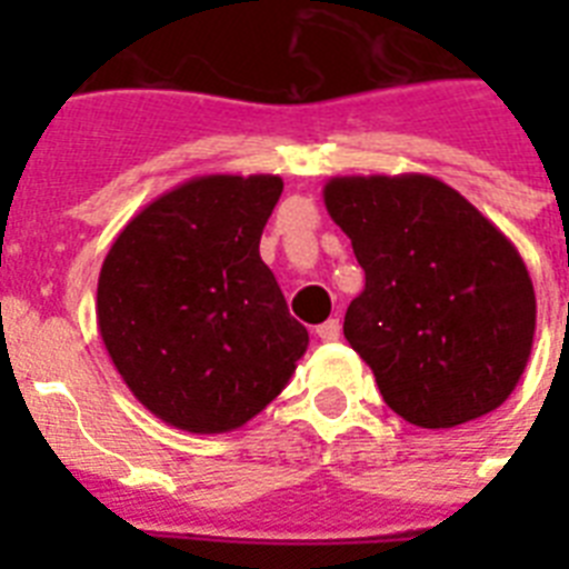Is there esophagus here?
<instances>
[{"label": "esophagus", "mask_w": 569, "mask_h": 569, "mask_svg": "<svg viewBox=\"0 0 569 569\" xmlns=\"http://www.w3.org/2000/svg\"><path fill=\"white\" fill-rule=\"evenodd\" d=\"M316 333H319V339H325V342H337V339H339V319H328L325 325H319V328H316Z\"/></svg>", "instance_id": "34e87169"}]
</instances>
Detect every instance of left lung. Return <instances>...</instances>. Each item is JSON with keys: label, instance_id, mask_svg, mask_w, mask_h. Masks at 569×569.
<instances>
[{"label": "left lung", "instance_id": "obj_1", "mask_svg": "<svg viewBox=\"0 0 569 569\" xmlns=\"http://www.w3.org/2000/svg\"><path fill=\"white\" fill-rule=\"evenodd\" d=\"M325 206L366 271L342 330L383 401L419 428H455L502 405L538 321L513 241L428 173L330 177Z\"/></svg>", "mask_w": 569, "mask_h": 569}]
</instances>
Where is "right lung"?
Instances as JSON below:
<instances>
[{
	"label": "right lung",
	"instance_id": "add662e5",
	"mask_svg": "<svg viewBox=\"0 0 569 569\" xmlns=\"http://www.w3.org/2000/svg\"><path fill=\"white\" fill-rule=\"evenodd\" d=\"M274 173H209L147 203L111 241L97 328L132 396L189 433H227L286 389L310 346L259 239Z\"/></svg>",
	"mask_w": 569,
	"mask_h": 569
}]
</instances>
